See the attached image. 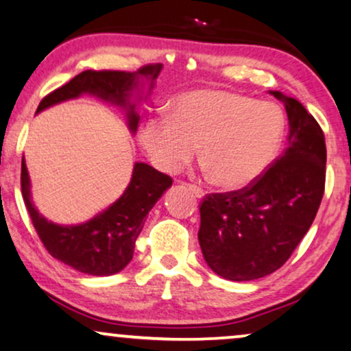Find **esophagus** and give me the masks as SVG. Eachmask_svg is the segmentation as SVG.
<instances>
[{"mask_svg":"<svg viewBox=\"0 0 351 351\" xmlns=\"http://www.w3.org/2000/svg\"><path fill=\"white\" fill-rule=\"evenodd\" d=\"M188 188H189V191H193L194 193V196L196 197H204V191L201 189V188H197V186H194V184H188Z\"/></svg>","mask_w":351,"mask_h":351,"instance_id":"esophagus-1","label":"esophagus"}]
</instances>
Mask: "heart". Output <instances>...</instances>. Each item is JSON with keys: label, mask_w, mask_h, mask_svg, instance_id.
<instances>
[{"label": "heart", "mask_w": 351, "mask_h": 351, "mask_svg": "<svg viewBox=\"0 0 351 351\" xmlns=\"http://www.w3.org/2000/svg\"><path fill=\"white\" fill-rule=\"evenodd\" d=\"M283 137L277 105L221 88H199L176 97L171 118L145 119L139 143L163 173L188 167L197 147L212 180L238 189L259 178L272 163Z\"/></svg>", "instance_id": "b5f03b06"}]
</instances>
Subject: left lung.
Returning <instances> with one entry per match:
<instances>
[{
    "instance_id": "1",
    "label": "left lung",
    "mask_w": 351,
    "mask_h": 351,
    "mask_svg": "<svg viewBox=\"0 0 351 351\" xmlns=\"http://www.w3.org/2000/svg\"><path fill=\"white\" fill-rule=\"evenodd\" d=\"M285 105L288 144L245 189L208 194L199 207V245L208 267L233 282L275 272L313 225L326 184V141L296 99L270 90Z\"/></svg>"
}]
</instances>
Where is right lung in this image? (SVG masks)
Wrapping results in <instances>:
<instances>
[{
    "mask_svg": "<svg viewBox=\"0 0 351 351\" xmlns=\"http://www.w3.org/2000/svg\"><path fill=\"white\" fill-rule=\"evenodd\" d=\"M162 68L163 64H149L134 73L84 71L63 87L48 94L40 101L37 113L61 101L88 94L123 108L128 128L134 134L139 124L137 101L143 99L145 86L147 95H150ZM171 183V178L165 173L157 171L144 162H136L130 184L112 206L84 223L60 225L53 223L37 210L24 158L21 168L22 197L43 246L55 259L77 272L97 277L118 274L131 263L145 217Z\"/></svg>",
    "mask_w": 351,
    "mask_h": 351,
    "instance_id": "add662e5",
    "label": "right lung"
}]
</instances>
